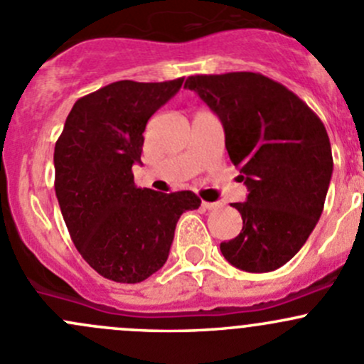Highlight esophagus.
I'll return each mask as SVG.
<instances>
[{
    "label": "esophagus",
    "instance_id": "34e87169",
    "mask_svg": "<svg viewBox=\"0 0 364 364\" xmlns=\"http://www.w3.org/2000/svg\"><path fill=\"white\" fill-rule=\"evenodd\" d=\"M201 207H203L205 210H217L220 207L219 203H208V201H203V203H201Z\"/></svg>",
    "mask_w": 364,
    "mask_h": 364
}]
</instances>
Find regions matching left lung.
<instances>
[{
    "label": "left lung",
    "mask_w": 364,
    "mask_h": 364,
    "mask_svg": "<svg viewBox=\"0 0 364 364\" xmlns=\"http://www.w3.org/2000/svg\"><path fill=\"white\" fill-rule=\"evenodd\" d=\"M183 87L217 114L247 200L243 220L220 252L243 272L264 273L293 259L316 228L333 173L326 127L305 101L252 71L193 75Z\"/></svg>",
    "instance_id": "obj_1"
}]
</instances>
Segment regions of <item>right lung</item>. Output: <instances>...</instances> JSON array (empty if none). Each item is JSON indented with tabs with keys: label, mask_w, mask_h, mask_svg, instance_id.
<instances>
[{
	"label": "right lung",
	"mask_w": 364,
	"mask_h": 364,
	"mask_svg": "<svg viewBox=\"0 0 364 364\" xmlns=\"http://www.w3.org/2000/svg\"><path fill=\"white\" fill-rule=\"evenodd\" d=\"M119 80L77 100L55 141V196L80 256L121 284L149 279L168 259L177 220L201 200L191 191L134 186L147 121L182 87Z\"/></svg>",
	"instance_id": "right-lung-1"
}]
</instances>
